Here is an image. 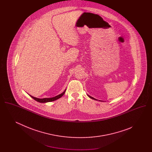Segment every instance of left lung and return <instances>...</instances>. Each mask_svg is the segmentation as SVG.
<instances>
[{"mask_svg":"<svg viewBox=\"0 0 152 152\" xmlns=\"http://www.w3.org/2000/svg\"><path fill=\"white\" fill-rule=\"evenodd\" d=\"M88 95V96L89 97V98H91V99H93V100H97V99H94V97H91V96H89V95H88V94H87ZM99 101H101V100H99Z\"/></svg>","mask_w":152,"mask_h":152,"instance_id":"obj_1","label":"left lung"}]
</instances>
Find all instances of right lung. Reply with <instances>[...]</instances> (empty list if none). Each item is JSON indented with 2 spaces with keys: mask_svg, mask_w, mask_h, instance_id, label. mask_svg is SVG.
<instances>
[{
  "mask_svg": "<svg viewBox=\"0 0 152 152\" xmlns=\"http://www.w3.org/2000/svg\"><path fill=\"white\" fill-rule=\"evenodd\" d=\"M65 91H66V89L64 90V91L63 92H62L61 94H58V96H55V97H51V98H44V99H39V98H37L35 97H34L31 95L29 94V96L32 98L34 99L35 100H36V101L39 102H41V103H44V102H51V101H55V100H56L58 99H60V97H61L64 94H65Z\"/></svg>",
  "mask_w": 152,
  "mask_h": 152,
  "instance_id": "right-lung-1",
  "label": "right lung"
}]
</instances>
